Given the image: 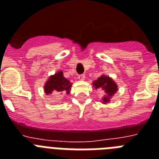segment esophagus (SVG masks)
I'll return each instance as SVG.
<instances>
[{
  "label": "esophagus",
  "instance_id": "obj_1",
  "mask_svg": "<svg viewBox=\"0 0 159 159\" xmlns=\"http://www.w3.org/2000/svg\"><path fill=\"white\" fill-rule=\"evenodd\" d=\"M78 79L80 80H85V75H84V74H81V75H79Z\"/></svg>",
  "mask_w": 159,
  "mask_h": 159
}]
</instances>
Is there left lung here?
Returning <instances> with one entry per match:
<instances>
[{
  "label": "left lung",
  "mask_w": 159,
  "mask_h": 159,
  "mask_svg": "<svg viewBox=\"0 0 159 159\" xmlns=\"http://www.w3.org/2000/svg\"><path fill=\"white\" fill-rule=\"evenodd\" d=\"M95 89L102 90L105 92V95L102 98V103H107L110 102L111 97L118 91V86L116 83L111 77L105 75H101L96 80L92 83Z\"/></svg>",
  "instance_id": "8db88e82"
}]
</instances>
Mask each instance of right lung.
<instances>
[{"instance_id":"1","label":"right lung","mask_w":159,"mask_h":159,"mask_svg":"<svg viewBox=\"0 0 159 159\" xmlns=\"http://www.w3.org/2000/svg\"><path fill=\"white\" fill-rule=\"evenodd\" d=\"M71 83L63 75V71L57 72L55 75H51L44 84V92L46 95L53 93L54 95H64L70 93Z\"/></svg>"}]
</instances>
